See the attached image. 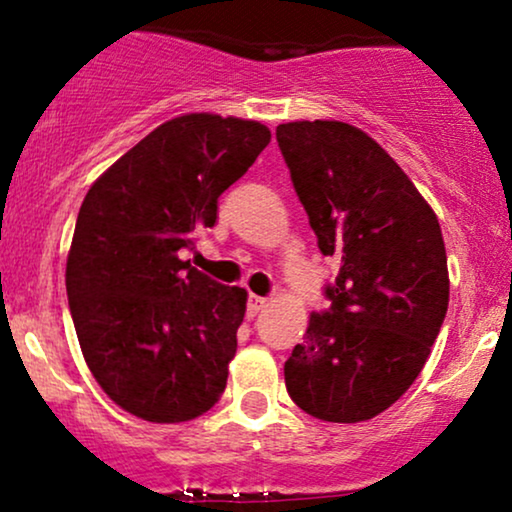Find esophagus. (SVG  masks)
Wrapping results in <instances>:
<instances>
[{"mask_svg":"<svg viewBox=\"0 0 512 512\" xmlns=\"http://www.w3.org/2000/svg\"><path fill=\"white\" fill-rule=\"evenodd\" d=\"M264 308H267V298L250 293V298H248V315L255 317L257 313H262Z\"/></svg>","mask_w":512,"mask_h":512,"instance_id":"obj_1","label":"esophagus"}]
</instances>
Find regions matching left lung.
<instances>
[{"mask_svg":"<svg viewBox=\"0 0 512 512\" xmlns=\"http://www.w3.org/2000/svg\"><path fill=\"white\" fill-rule=\"evenodd\" d=\"M322 255L339 260L332 308L313 313L284 366L305 414L358 424L383 414L424 368L448 313L436 211L363 129L337 120L276 127Z\"/></svg>","mask_w":512,"mask_h":512,"instance_id":"left-lung-1","label":"left lung"}]
</instances>
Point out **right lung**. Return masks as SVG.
<instances>
[{"mask_svg":"<svg viewBox=\"0 0 512 512\" xmlns=\"http://www.w3.org/2000/svg\"><path fill=\"white\" fill-rule=\"evenodd\" d=\"M272 139L243 117L158 125L86 192L67 255L69 310L86 366L120 409L151 424L202 416L226 390L248 291L182 262L221 192Z\"/></svg>","mask_w":512,"mask_h":512,"instance_id":"add662e5","label":"right lung"}]
</instances>
